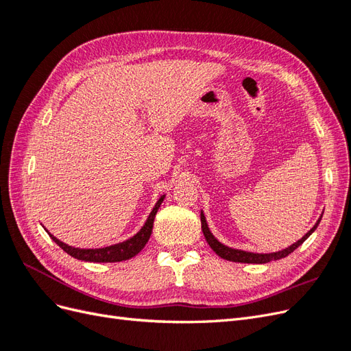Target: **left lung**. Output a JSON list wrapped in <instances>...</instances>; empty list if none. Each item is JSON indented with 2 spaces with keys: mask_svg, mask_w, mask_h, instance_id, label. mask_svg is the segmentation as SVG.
I'll return each mask as SVG.
<instances>
[{
  "mask_svg": "<svg viewBox=\"0 0 351 351\" xmlns=\"http://www.w3.org/2000/svg\"><path fill=\"white\" fill-rule=\"evenodd\" d=\"M321 218L316 221V224L309 231H307L300 240H297L295 243H293L291 246L285 247V249H282L280 252H274V253H253V252H246V250H240V249H232V247L226 246V244H222L221 241H218L214 237V234H212V232H210L209 227H208V222H206V218L204 215V212L200 210L202 231H204V236H205L208 244L210 246V249L214 250L218 254V256L222 258V259L231 261V262H240V263H268L271 261H278V259H282L285 256H289L291 252H294L297 247H299L300 244L316 230V227L319 226Z\"/></svg>",
  "mask_w": 351,
  "mask_h": 351,
  "instance_id": "8db88e82",
  "label": "left lung"
}]
</instances>
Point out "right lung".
Listing matches in <instances>:
<instances>
[{"instance_id": "obj_1", "label": "right lung", "mask_w": 351, "mask_h": 351, "mask_svg": "<svg viewBox=\"0 0 351 351\" xmlns=\"http://www.w3.org/2000/svg\"><path fill=\"white\" fill-rule=\"evenodd\" d=\"M164 199H165V195H162L161 197L158 199V202L155 204L149 217H147L143 227L139 231H137L133 237L127 239L121 243L111 244V246H107V247H99V249L73 247V246H69V244L62 243L61 240H58L57 237L52 236L48 230H47V232L49 234V237L54 240L62 250L69 253L70 256L76 258L79 261H84V262H121V261H127V259L136 256V254L145 247V244L147 243V240H149L152 228H154L155 215H156L159 206H161V204L164 202Z\"/></svg>"}]
</instances>
